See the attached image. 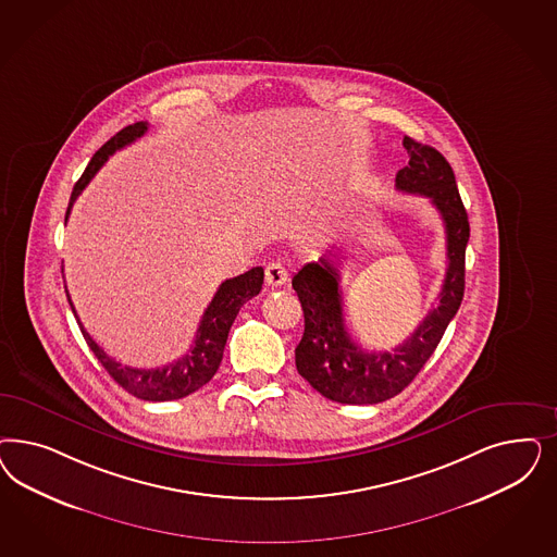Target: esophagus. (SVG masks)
Instances as JSON below:
<instances>
[{
	"instance_id": "obj_1",
	"label": "esophagus",
	"mask_w": 557,
	"mask_h": 557,
	"mask_svg": "<svg viewBox=\"0 0 557 557\" xmlns=\"http://www.w3.org/2000/svg\"><path fill=\"white\" fill-rule=\"evenodd\" d=\"M288 281V272L283 262H270L267 267V285L269 287H283Z\"/></svg>"
}]
</instances>
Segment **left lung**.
I'll list each match as a JSON object with an SVG mask.
<instances>
[{
  "instance_id": "1",
  "label": "left lung",
  "mask_w": 557,
  "mask_h": 557,
  "mask_svg": "<svg viewBox=\"0 0 557 557\" xmlns=\"http://www.w3.org/2000/svg\"><path fill=\"white\" fill-rule=\"evenodd\" d=\"M404 147L410 162L397 172L395 188L431 198L445 223L449 267L438 306L404 344L389 352H369L346 332L341 274L334 262L322 256L293 276L306 318L304 338L295 348L297 371L315 392L338 404H379L404 392L431 359L463 301L469 221L453 168L431 145L404 137Z\"/></svg>"
}]
</instances>
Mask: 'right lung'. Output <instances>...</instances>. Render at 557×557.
<instances>
[{"instance_id": "obj_1", "label": "right lung", "mask_w": 557, "mask_h": 557, "mask_svg": "<svg viewBox=\"0 0 557 557\" xmlns=\"http://www.w3.org/2000/svg\"><path fill=\"white\" fill-rule=\"evenodd\" d=\"M147 128H149V125L144 121L125 126L123 131H119L112 139H108L107 144L94 153L88 168L82 174V178L77 180L75 186H73L65 221L70 219L75 198L82 195V190L90 184V180L104 165L108 158L114 151H119L126 145L137 141L139 137H144ZM262 283H264V269L262 267H256V269L248 270L239 276L227 278L225 283H221V287L216 288L213 301L202 313V320H200L197 330V338L193 342L190 350L186 355H182L178 360H174L165 367H158V369H133V367H126V364L110 359L79 322V318L75 313V307L72 304V297L67 293V287H65V293H67V301L72 306L73 315L79 323V330H82L84 338L88 342L91 352L96 355V359L100 360L102 367L107 369L108 375L114 379L125 392L139 397V399L168 401V399H180V397L195 394L205 383H209L213 379L219 364H221V359H223V348H225V342L230 336L232 323L237 318L242 306L260 293Z\"/></svg>"}]
</instances>
